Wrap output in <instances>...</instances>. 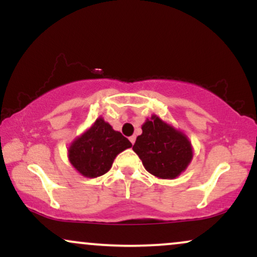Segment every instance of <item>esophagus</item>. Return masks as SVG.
<instances>
[{"label":"esophagus","instance_id":"esophagus-1","mask_svg":"<svg viewBox=\"0 0 257 257\" xmlns=\"http://www.w3.org/2000/svg\"><path fill=\"white\" fill-rule=\"evenodd\" d=\"M129 140H131V143L133 144V145H134V143H135V137H131V138H129Z\"/></svg>","mask_w":257,"mask_h":257}]
</instances>
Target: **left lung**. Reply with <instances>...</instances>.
<instances>
[{
	"instance_id": "1",
	"label": "left lung",
	"mask_w": 257,
	"mask_h": 257,
	"mask_svg": "<svg viewBox=\"0 0 257 257\" xmlns=\"http://www.w3.org/2000/svg\"><path fill=\"white\" fill-rule=\"evenodd\" d=\"M133 150L145 169L159 179H175L192 161L193 150L182 132L153 114L144 123Z\"/></svg>"
}]
</instances>
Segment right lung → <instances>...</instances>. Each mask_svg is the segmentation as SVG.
<instances>
[{
    "label": "right lung",
    "mask_w": 257,
    "mask_h": 257,
    "mask_svg": "<svg viewBox=\"0 0 257 257\" xmlns=\"http://www.w3.org/2000/svg\"><path fill=\"white\" fill-rule=\"evenodd\" d=\"M132 143L99 117L88 131L72 141L67 153L73 168L85 178H98L111 169L117 155Z\"/></svg>",
    "instance_id": "obj_1"
}]
</instances>
